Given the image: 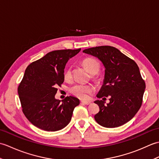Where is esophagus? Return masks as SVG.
<instances>
[{"label":"esophagus","mask_w":159,"mask_h":159,"mask_svg":"<svg viewBox=\"0 0 159 159\" xmlns=\"http://www.w3.org/2000/svg\"><path fill=\"white\" fill-rule=\"evenodd\" d=\"M81 103L84 104H86V105H89V104H91V102H88V101H81Z\"/></svg>","instance_id":"esophagus-1"}]
</instances>
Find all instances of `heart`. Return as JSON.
Masks as SVG:
<instances>
[{"label":"heart","mask_w":159,"mask_h":159,"mask_svg":"<svg viewBox=\"0 0 159 159\" xmlns=\"http://www.w3.org/2000/svg\"><path fill=\"white\" fill-rule=\"evenodd\" d=\"M83 65L85 66L87 70L92 74H96L98 72L100 67V64L98 61L93 58H86L83 61ZM63 79L66 82H70L72 79V73L71 67H68L63 72ZM97 76H94L96 78ZM70 93L79 98L80 99L86 100L88 99L89 95L95 92V87L92 84H87V85H83V84H77L74 85L70 89Z\"/></svg>","instance_id":"1"}]
</instances>
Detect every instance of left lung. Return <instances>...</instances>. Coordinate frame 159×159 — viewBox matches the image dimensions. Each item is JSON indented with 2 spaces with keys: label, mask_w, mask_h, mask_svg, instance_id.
<instances>
[{
  "label": "left lung",
  "mask_w": 159,
  "mask_h": 159,
  "mask_svg": "<svg viewBox=\"0 0 159 159\" xmlns=\"http://www.w3.org/2000/svg\"><path fill=\"white\" fill-rule=\"evenodd\" d=\"M83 52L98 58L105 67L104 84L97 97L109 96L110 102L104 105L103 100L94 102L100 108L94 119L105 128H116L127 123L139 110L146 89L137 64L110 46L93 47Z\"/></svg>",
  "instance_id": "obj_1"
}]
</instances>
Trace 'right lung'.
<instances>
[{
  "instance_id": "obj_1",
  "label": "right lung",
  "mask_w": 159,
  "mask_h": 159,
  "mask_svg": "<svg viewBox=\"0 0 159 159\" xmlns=\"http://www.w3.org/2000/svg\"><path fill=\"white\" fill-rule=\"evenodd\" d=\"M80 50H54L26 67L18 92L22 112L35 126L46 131H57L70 123L79 100L67 96L61 101L55 96L57 87L64 81L67 62Z\"/></svg>"
}]
</instances>
